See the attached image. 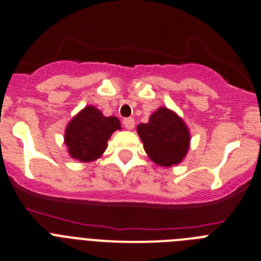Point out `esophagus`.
<instances>
[{
  "label": "esophagus",
  "instance_id": "obj_1",
  "mask_svg": "<svg viewBox=\"0 0 261 261\" xmlns=\"http://www.w3.org/2000/svg\"><path fill=\"white\" fill-rule=\"evenodd\" d=\"M123 126H125L127 130H133V128L135 127V120L131 117L125 118V120H123Z\"/></svg>",
  "mask_w": 261,
  "mask_h": 261
}]
</instances>
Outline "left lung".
<instances>
[{
	"mask_svg": "<svg viewBox=\"0 0 261 261\" xmlns=\"http://www.w3.org/2000/svg\"><path fill=\"white\" fill-rule=\"evenodd\" d=\"M147 156L156 165L170 168L183 162L191 145L188 126L177 112L159 107L149 122L136 127Z\"/></svg>",
	"mask_w": 261,
	"mask_h": 261,
	"instance_id": "left-lung-1",
	"label": "left lung"
}]
</instances>
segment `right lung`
Returning <instances> with one entry per match:
<instances>
[{"label": "right lung", "instance_id": "obj_1", "mask_svg": "<svg viewBox=\"0 0 261 261\" xmlns=\"http://www.w3.org/2000/svg\"><path fill=\"white\" fill-rule=\"evenodd\" d=\"M121 122L115 116H105L94 106H86L68 122L64 144L70 158L80 163H89L103 155L107 141Z\"/></svg>", "mask_w": 261, "mask_h": 261}]
</instances>
